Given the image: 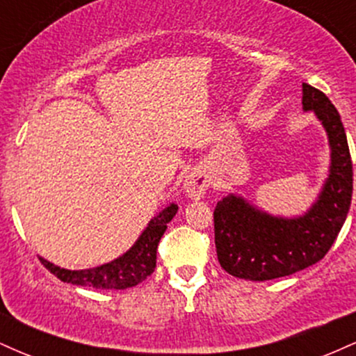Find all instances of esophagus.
Instances as JSON below:
<instances>
[{"instance_id": "34e87169", "label": "esophagus", "mask_w": 356, "mask_h": 356, "mask_svg": "<svg viewBox=\"0 0 356 356\" xmlns=\"http://www.w3.org/2000/svg\"><path fill=\"white\" fill-rule=\"evenodd\" d=\"M207 187H209V175L201 167L192 169L184 179V191L191 199H202L206 195Z\"/></svg>"}]
</instances>
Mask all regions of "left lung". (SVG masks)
<instances>
[{
    "label": "left lung",
    "instance_id": "1",
    "mask_svg": "<svg viewBox=\"0 0 356 356\" xmlns=\"http://www.w3.org/2000/svg\"><path fill=\"white\" fill-rule=\"evenodd\" d=\"M303 108L313 110L328 134L332 165L318 201L305 216H269L238 195L214 209L219 264L236 277L268 281L289 276L323 259L337 239L351 204L353 165L338 110L321 90L303 83Z\"/></svg>",
    "mask_w": 356,
    "mask_h": 356
}]
</instances>
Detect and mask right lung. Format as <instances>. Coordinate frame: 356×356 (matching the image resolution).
<instances>
[{"label":"right lung","instance_id":"right-lung-1","mask_svg":"<svg viewBox=\"0 0 356 356\" xmlns=\"http://www.w3.org/2000/svg\"><path fill=\"white\" fill-rule=\"evenodd\" d=\"M177 212V206L170 204L164 211L159 212L150 220L149 226L142 232L140 238L124 256L112 263L102 264L99 268L81 269V271H70L51 264L50 261L40 257L42 264L48 271L53 273L63 283H72L76 286H88L95 289H127L137 286L147 280L155 269L157 263V246L159 241L167 229V224L172 220Z\"/></svg>","mask_w":356,"mask_h":356}]
</instances>
